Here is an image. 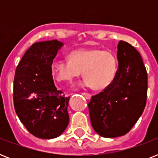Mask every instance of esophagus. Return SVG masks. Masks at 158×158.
Segmentation results:
<instances>
[{"label": "esophagus", "instance_id": "obj_1", "mask_svg": "<svg viewBox=\"0 0 158 158\" xmlns=\"http://www.w3.org/2000/svg\"><path fill=\"white\" fill-rule=\"evenodd\" d=\"M82 94L84 95L87 99H90L91 98V94H88V93H82Z\"/></svg>", "mask_w": 158, "mask_h": 158}]
</instances>
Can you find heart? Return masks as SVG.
Here are the masks:
<instances>
[{
    "label": "heart",
    "mask_w": 158,
    "mask_h": 158,
    "mask_svg": "<svg viewBox=\"0 0 158 158\" xmlns=\"http://www.w3.org/2000/svg\"><path fill=\"white\" fill-rule=\"evenodd\" d=\"M69 60H56L51 69L53 78L60 84H70L82 74L85 77L81 85L102 90L115 80L118 70L115 55L100 48L78 49L69 53Z\"/></svg>",
    "instance_id": "b5f03b06"
}]
</instances>
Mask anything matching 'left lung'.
<instances>
[{
	"mask_svg": "<svg viewBox=\"0 0 158 158\" xmlns=\"http://www.w3.org/2000/svg\"><path fill=\"white\" fill-rule=\"evenodd\" d=\"M118 70L115 80L89 102L92 126L104 138L126 135L144 110L148 74L139 52L130 43L117 45Z\"/></svg>",
	"mask_w": 158,
	"mask_h": 158,
	"instance_id": "obj_1",
	"label": "left lung"
}]
</instances>
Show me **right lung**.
<instances>
[{"label": "right lung", "mask_w": 158, "mask_h": 158, "mask_svg": "<svg viewBox=\"0 0 158 158\" xmlns=\"http://www.w3.org/2000/svg\"><path fill=\"white\" fill-rule=\"evenodd\" d=\"M63 43L57 40L36 43L26 51L14 78L16 114L35 137H58L69 124V97L55 86L51 66Z\"/></svg>", "instance_id": "1"}]
</instances>
